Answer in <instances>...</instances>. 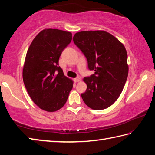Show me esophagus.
Wrapping results in <instances>:
<instances>
[{
	"label": "esophagus",
	"mask_w": 155,
	"mask_h": 155,
	"mask_svg": "<svg viewBox=\"0 0 155 155\" xmlns=\"http://www.w3.org/2000/svg\"><path fill=\"white\" fill-rule=\"evenodd\" d=\"M81 81V78H78V77H77V78H75L74 79V81L75 82V83H78V82H79Z\"/></svg>",
	"instance_id": "esophagus-1"
}]
</instances>
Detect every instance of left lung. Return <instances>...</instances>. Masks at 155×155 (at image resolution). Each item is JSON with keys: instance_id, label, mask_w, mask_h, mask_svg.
Here are the masks:
<instances>
[{"instance_id": "8db88e82", "label": "left lung", "mask_w": 155, "mask_h": 155, "mask_svg": "<svg viewBox=\"0 0 155 155\" xmlns=\"http://www.w3.org/2000/svg\"><path fill=\"white\" fill-rule=\"evenodd\" d=\"M73 41L87 58L88 69L94 71V74L84 78L87 88L82 98L92 109L109 107L119 97L127 79L124 46L104 31L77 32Z\"/></svg>"}]
</instances>
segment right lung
Masks as SVG:
<instances>
[{
    "mask_svg": "<svg viewBox=\"0 0 155 155\" xmlns=\"http://www.w3.org/2000/svg\"><path fill=\"white\" fill-rule=\"evenodd\" d=\"M71 40L70 32L45 29L36 36L27 51L23 82L32 101L44 110L61 108L72 88L73 81L65 77L58 66L59 57Z\"/></svg>",
    "mask_w": 155,
    "mask_h": 155,
    "instance_id": "right-lung-1",
    "label": "right lung"
}]
</instances>
